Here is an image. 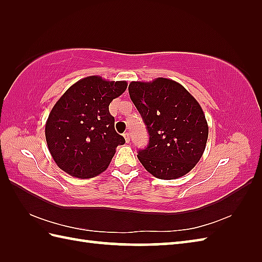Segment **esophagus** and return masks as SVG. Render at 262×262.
<instances>
[{"instance_id":"obj_1","label":"esophagus","mask_w":262,"mask_h":262,"mask_svg":"<svg viewBox=\"0 0 262 262\" xmlns=\"http://www.w3.org/2000/svg\"><path fill=\"white\" fill-rule=\"evenodd\" d=\"M124 137H125V141L127 142V143H129V141H130V136H129V133H124Z\"/></svg>"}]
</instances>
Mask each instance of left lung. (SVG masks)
<instances>
[{
	"label": "left lung",
	"instance_id": "obj_1",
	"mask_svg": "<svg viewBox=\"0 0 262 262\" xmlns=\"http://www.w3.org/2000/svg\"><path fill=\"white\" fill-rule=\"evenodd\" d=\"M128 92L141 114L149 140L137 158L149 173L163 180L187 174L198 163L208 125L198 101L176 81L158 77L132 82Z\"/></svg>",
	"mask_w": 262,
	"mask_h": 262
}]
</instances>
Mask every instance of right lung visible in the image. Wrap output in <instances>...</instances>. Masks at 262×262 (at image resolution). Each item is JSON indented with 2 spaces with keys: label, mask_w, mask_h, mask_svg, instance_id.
Masks as SVG:
<instances>
[{
  "label": "right lung",
  "mask_w": 262,
  "mask_h": 262,
  "mask_svg": "<svg viewBox=\"0 0 262 262\" xmlns=\"http://www.w3.org/2000/svg\"><path fill=\"white\" fill-rule=\"evenodd\" d=\"M127 82L88 76L70 86L55 103L45 127L55 162L72 177L86 179L101 173L125 138L115 130L109 104L125 92Z\"/></svg>",
  "instance_id": "right-lung-1"
}]
</instances>
